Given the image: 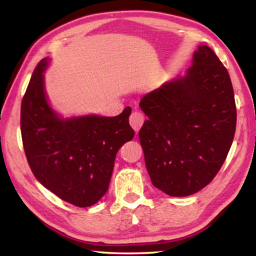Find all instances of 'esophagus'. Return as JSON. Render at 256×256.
Returning <instances> with one entry per match:
<instances>
[{
    "label": "esophagus",
    "instance_id": "1",
    "mask_svg": "<svg viewBox=\"0 0 256 256\" xmlns=\"http://www.w3.org/2000/svg\"><path fill=\"white\" fill-rule=\"evenodd\" d=\"M144 122V116L141 114L140 112H133L131 116H130V124L131 126L134 128V131L136 133L138 132V130L142 126V124Z\"/></svg>",
    "mask_w": 256,
    "mask_h": 256
}]
</instances>
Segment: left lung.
I'll use <instances>...</instances> for the list:
<instances>
[{
  "label": "left lung",
  "instance_id": "left-lung-1",
  "mask_svg": "<svg viewBox=\"0 0 256 256\" xmlns=\"http://www.w3.org/2000/svg\"><path fill=\"white\" fill-rule=\"evenodd\" d=\"M148 116L138 132L154 188L188 196L218 174L236 130V104L227 68L210 47L198 46L184 78L146 94Z\"/></svg>",
  "mask_w": 256,
  "mask_h": 256
}]
</instances>
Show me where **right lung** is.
I'll return each instance as SVG.
<instances>
[{
	"instance_id": "add662e5",
	"label": "right lung",
	"mask_w": 256,
	"mask_h": 256,
	"mask_svg": "<svg viewBox=\"0 0 256 256\" xmlns=\"http://www.w3.org/2000/svg\"><path fill=\"white\" fill-rule=\"evenodd\" d=\"M37 64L21 102V136L30 170L40 184L71 204L94 206L110 186L115 157L131 141V107L115 118L62 120L47 102L44 72Z\"/></svg>"
}]
</instances>
